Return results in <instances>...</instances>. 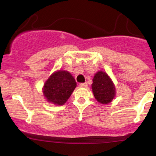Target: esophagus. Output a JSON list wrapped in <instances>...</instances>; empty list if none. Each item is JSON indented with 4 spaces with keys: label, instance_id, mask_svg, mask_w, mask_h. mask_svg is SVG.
<instances>
[{
    "label": "esophagus",
    "instance_id": "obj_1",
    "mask_svg": "<svg viewBox=\"0 0 156 156\" xmlns=\"http://www.w3.org/2000/svg\"><path fill=\"white\" fill-rule=\"evenodd\" d=\"M79 86L80 87H83V88H87L88 87V84H87V83H80Z\"/></svg>",
    "mask_w": 156,
    "mask_h": 156
}]
</instances>
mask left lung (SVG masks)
I'll return each mask as SVG.
<instances>
[{"instance_id":"left-lung-1","label":"left lung","mask_w":156,"mask_h":156,"mask_svg":"<svg viewBox=\"0 0 156 156\" xmlns=\"http://www.w3.org/2000/svg\"><path fill=\"white\" fill-rule=\"evenodd\" d=\"M92 80V92L97 101L102 104L112 102L115 96V88L108 75L100 71L94 75Z\"/></svg>"}]
</instances>
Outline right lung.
Returning a JSON list of instances; mask_svg holds the SVG:
<instances>
[{
	"mask_svg": "<svg viewBox=\"0 0 156 156\" xmlns=\"http://www.w3.org/2000/svg\"><path fill=\"white\" fill-rule=\"evenodd\" d=\"M76 87L75 78L67 71L59 70L51 75L44 85L43 93L48 102L64 105Z\"/></svg>",
	"mask_w": 156,
	"mask_h": 156,
	"instance_id": "right-lung-1",
	"label": "right lung"
}]
</instances>
